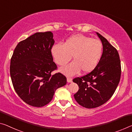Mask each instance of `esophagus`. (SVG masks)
<instances>
[{
    "label": "esophagus",
    "instance_id": "34e87169",
    "mask_svg": "<svg viewBox=\"0 0 132 132\" xmlns=\"http://www.w3.org/2000/svg\"><path fill=\"white\" fill-rule=\"evenodd\" d=\"M67 81H68V82L69 83L72 82V78L70 77H68V78H67Z\"/></svg>",
    "mask_w": 132,
    "mask_h": 132
}]
</instances>
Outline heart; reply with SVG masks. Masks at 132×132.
Wrapping results in <instances>:
<instances>
[{
    "label": "heart",
    "instance_id": "1",
    "mask_svg": "<svg viewBox=\"0 0 132 132\" xmlns=\"http://www.w3.org/2000/svg\"><path fill=\"white\" fill-rule=\"evenodd\" d=\"M103 46L99 40L83 35L71 36L63 44L54 45L52 54L58 65L68 63L73 56V62L60 69L67 75L72 76L80 72L87 73L96 68L102 53Z\"/></svg>",
    "mask_w": 132,
    "mask_h": 132
}]
</instances>
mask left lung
I'll list each match as a JSON object with an SVG mask.
<instances>
[{
	"label": "left lung",
	"instance_id": "left-lung-1",
	"mask_svg": "<svg viewBox=\"0 0 132 132\" xmlns=\"http://www.w3.org/2000/svg\"><path fill=\"white\" fill-rule=\"evenodd\" d=\"M103 45V53L99 63L91 72L73 79L79 86L74 95L75 100L83 107L97 108L108 101L120 81L121 64L117 49L97 33Z\"/></svg>",
	"mask_w": 132,
	"mask_h": 132
}]
</instances>
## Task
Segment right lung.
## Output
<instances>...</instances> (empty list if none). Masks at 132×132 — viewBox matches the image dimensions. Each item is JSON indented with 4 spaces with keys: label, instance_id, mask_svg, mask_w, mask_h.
<instances>
[{
    "label": "right lung",
    "instance_id": "obj_1",
    "mask_svg": "<svg viewBox=\"0 0 132 132\" xmlns=\"http://www.w3.org/2000/svg\"><path fill=\"white\" fill-rule=\"evenodd\" d=\"M54 43L51 32H37L18 44L10 59L14 90L33 107L46 105L56 89L66 84V77L61 73H51L57 69L51 52Z\"/></svg>",
    "mask_w": 132,
    "mask_h": 132
}]
</instances>
